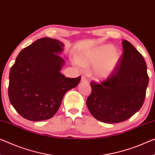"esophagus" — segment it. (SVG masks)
I'll return each instance as SVG.
<instances>
[{"label":"esophagus","instance_id":"esophagus-1","mask_svg":"<svg viewBox=\"0 0 155 155\" xmlns=\"http://www.w3.org/2000/svg\"><path fill=\"white\" fill-rule=\"evenodd\" d=\"M81 82H83V83H89V81H88V80L86 78L84 75L82 76V79H81Z\"/></svg>","mask_w":155,"mask_h":155}]
</instances>
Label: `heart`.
Returning a JSON list of instances; mask_svg holds the SVG:
<instances>
[{"label": "heart", "mask_w": 155, "mask_h": 155, "mask_svg": "<svg viewBox=\"0 0 155 155\" xmlns=\"http://www.w3.org/2000/svg\"><path fill=\"white\" fill-rule=\"evenodd\" d=\"M121 52L111 45H104L91 51L86 52L80 57L76 64L94 66V75L98 80H105L112 75L120 61Z\"/></svg>", "instance_id": "1"}]
</instances>
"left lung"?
<instances>
[{
	"label": "left lung",
	"instance_id": "8db88e82",
	"mask_svg": "<svg viewBox=\"0 0 155 155\" xmlns=\"http://www.w3.org/2000/svg\"><path fill=\"white\" fill-rule=\"evenodd\" d=\"M123 52L110 77L101 83L91 82L87 105L95 118L105 123L123 122L143 104L149 77L142 54L127 40Z\"/></svg>",
	"mask_w": 155,
	"mask_h": 155
}]
</instances>
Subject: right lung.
Instances as JSON below:
<instances>
[{"label": "right lung", "mask_w": 155, "mask_h": 155, "mask_svg": "<svg viewBox=\"0 0 155 155\" xmlns=\"http://www.w3.org/2000/svg\"><path fill=\"white\" fill-rule=\"evenodd\" d=\"M64 44L44 37L20 52L9 72L8 96L20 115L32 121L51 118L58 111L64 95L77 87L81 76L66 78L60 54Z\"/></svg>", "instance_id": "obj_1"}]
</instances>
